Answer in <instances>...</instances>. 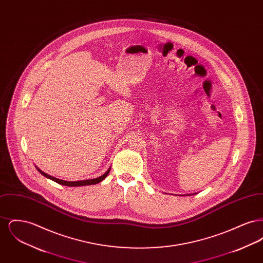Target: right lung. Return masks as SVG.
<instances>
[{"label": "right lung", "mask_w": 263, "mask_h": 263, "mask_svg": "<svg viewBox=\"0 0 263 263\" xmlns=\"http://www.w3.org/2000/svg\"><path fill=\"white\" fill-rule=\"evenodd\" d=\"M37 168L38 172L41 174L42 175H44L45 177H47V178H50L51 180H53V181H55V182H57V183H59V184H62V185H66V186H83V185H91V184H97V183H99L100 181H102L105 177H106V175L109 174V172H110V168L104 174V175H101L100 177H98V178H93V179H86V180H79V181H66V180H62V179H58V178H56V177H54V176H51V175H47V174H45V173H43L42 171H40L38 167Z\"/></svg>", "instance_id": "add662e5"}]
</instances>
